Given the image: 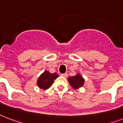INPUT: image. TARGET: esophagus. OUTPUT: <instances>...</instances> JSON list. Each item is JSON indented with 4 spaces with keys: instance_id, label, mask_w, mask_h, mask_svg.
Returning a JSON list of instances; mask_svg holds the SVG:
<instances>
[{
    "instance_id": "esophagus-1",
    "label": "esophagus",
    "mask_w": 123,
    "mask_h": 123,
    "mask_svg": "<svg viewBox=\"0 0 123 123\" xmlns=\"http://www.w3.org/2000/svg\"><path fill=\"white\" fill-rule=\"evenodd\" d=\"M61 76H62V77H64V78H67V77H68V74L67 73L61 74Z\"/></svg>"
}]
</instances>
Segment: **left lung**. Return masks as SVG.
Wrapping results in <instances>:
<instances>
[{
  "label": "left lung",
  "instance_id": "1",
  "mask_svg": "<svg viewBox=\"0 0 123 123\" xmlns=\"http://www.w3.org/2000/svg\"><path fill=\"white\" fill-rule=\"evenodd\" d=\"M68 82L71 87L74 89H78L79 88L83 86L85 80L80 74H77L74 76H71L68 78Z\"/></svg>",
  "mask_w": 123,
  "mask_h": 123
}]
</instances>
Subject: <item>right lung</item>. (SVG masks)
<instances>
[{
	"label": "right lung",
	"mask_w": 123,
	"mask_h": 123,
	"mask_svg": "<svg viewBox=\"0 0 123 123\" xmlns=\"http://www.w3.org/2000/svg\"><path fill=\"white\" fill-rule=\"evenodd\" d=\"M59 77L56 72L51 74L48 70H45L39 76L37 80V85L40 89L46 90L49 89L54 82V80Z\"/></svg>",
	"instance_id": "add662e5"
}]
</instances>
